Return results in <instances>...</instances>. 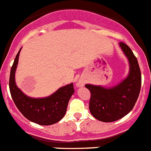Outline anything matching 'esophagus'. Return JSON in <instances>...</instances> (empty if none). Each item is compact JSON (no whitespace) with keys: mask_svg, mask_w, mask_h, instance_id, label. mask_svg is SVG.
Instances as JSON below:
<instances>
[{"mask_svg":"<svg viewBox=\"0 0 151 151\" xmlns=\"http://www.w3.org/2000/svg\"><path fill=\"white\" fill-rule=\"evenodd\" d=\"M84 86V82H82V81H78V82L76 83L77 87H82V86Z\"/></svg>","mask_w":151,"mask_h":151,"instance_id":"esophagus-1","label":"esophagus"}]
</instances>
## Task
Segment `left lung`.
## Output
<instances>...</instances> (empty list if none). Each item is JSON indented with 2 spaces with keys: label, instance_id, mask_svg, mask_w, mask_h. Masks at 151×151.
Masks as SVG:
<instances>
[{
  "label": "left lung",
  "instance_id": "1",
  "mask_svg": "<svg viewBox=\"0 0 151 151\" xmlns=\"http://www.w3.org/2000/svg\"><path fill=\"white\" fill-rule=\"evenodd\" d=\"M129 61L128 76L112 88L86 84L91 92L89 110L94 118L103 122L121 119L133 109L141 87V73L137 58L129 46L119 42Z\"/></svg>",
  "mask_w": 151,
  "mask_h": 151
}]
</instances>
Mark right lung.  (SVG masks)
<instances>
[{"label": "right lung", "mask_w": 151, "mask_h": 151, "mask_svg": "<svg viewBox=\"0 0 151 151\" xmlns=\"http://www.w3.org/2000/svg\"><path fill=\"white\" fill-rule=\"evenodd\" d=\"M20 50L11 67L9 80V88L14 104L22 114L32 122L40 125H51L60 122L65 115L69 99L74 93L73 83L59 88L49 97L33 99L27 96L15 83V72Z\"/></svg>", "instance_id": "1"}]
</instances>
